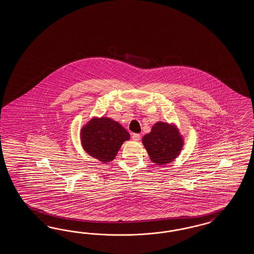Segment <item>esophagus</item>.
<instances>
[{"mask_svg": "<svg viewBox=\"0 0 254 254\" xmlns=\"http://www.w3.org/2000/svg\"><path fill=\"white\" fill-rule=\"evenodd\" d=\"M132 139H133L134 141H138V140L140 139V135L137 134V133H134V134L132 135Z\"/></svg>", "mask_w": 254, "mask_h": 254, "instance_id": "1", "label": "esophagus"}]
</instances>
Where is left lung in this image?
Here are the masks:
<instances>
[{
  "instance_id": "left-lung-1",
  "label": "left lung",
  "mask_w": 254,
  "mask_h": 254,
  "mask_svg": "<svg viewBox=\"0 0 254 254\" xmlns=\"http://www.w3.org/2000/svg\"><path fill=\"white\" fill-rule=\"evenodd\" d=\"M141 140L151 161L158 166L174 161L185 144L177 126L161 121L154 124L151 132L144 135Z\"/></svg>"
}]
</instances>
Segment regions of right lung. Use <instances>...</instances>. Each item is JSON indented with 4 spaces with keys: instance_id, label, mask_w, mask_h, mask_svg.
<instances>
[{
    "instance_id": "obj_1",
    "label": "right lung",
    "mask_w": 254,
    "mask_h": 254,
    "mask_svg": "<svg viewBox=\"0 0 254 254\" xmlns=\"http://www.w3.org/2000/svg\"><path fill=\"white\" fill-rule=\"evenodd\" d=\"M130 138L123 126L106 116L93 117L80 131L85 153L102 163L113 161L125 141Z\"/></svg>"
}]
</instances>
